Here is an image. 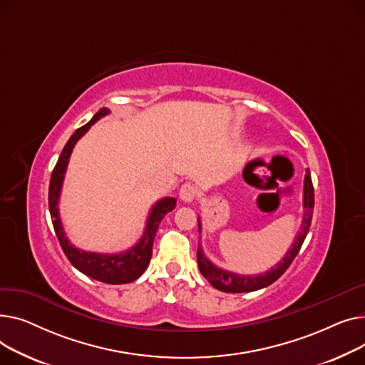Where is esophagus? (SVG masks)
Here are the masks:
<instances>
[{
    "label": "esophagus",
    "instance_id": "obj_1",
    "mask_svg": "<svg viewBox=\"0 0 365 365\" xmlns=\"http://www.w3.org/2000/svg\"><path fill=\"white\" fill-rule=\"evenodd\" d=\"M196 192H197V188H196L195 184L185 182L180 188V199L182 202H185V203H191L192 200H195V197H196Z\"/></svg>",
    "mask_w": 365,
    "mask_h": 365
}]
</instances>
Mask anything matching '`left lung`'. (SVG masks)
<instances>
[{"instance_id": "obj_1", "label": "left lung", "mask_w": 365, "mask_h": 365, "mask_svg": "<svg viewBox=\"0 0 365 365\" xmlns=\"http://www.w3.org/2000/svg\"><path fill=\"white\" fill-rule=\"evenodd\" d=\"M304 210L305 212H304L301 231H299L294 237V243L287 250L284 258L275 267H272L269 271H267L264 274H258V275H240V274H235L231 271L221 269L217 265H213L206 258L203 250H202V246L199 245L197 265H199L202 275L213 287L221 290V292H227V293H247V292H255V290H259V289H264V287L272 284L290 267V264L296 258V255L299 253V250H301L307 234L309 231V227H311L312 212H314V187H312L309 169H307V175H305V181H304ZM200 228H202V224L199 220V232H200Z\"/></svg>"}]
</instances>
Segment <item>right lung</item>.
<instances>
[{
    "mask_svg": "<svg viewBox=\"0 0 365 365\" xmlns=\"http://www.w3.org/2000/svg\"><path fill=\"white\" fill-rule=\"evenodd\" d=\"M109 112L110 110L106 109V107L100 109L88 123L78 128V130L73 133V135L69 138V141L66 143V145H64V148L61 150L60 158L53 169L51 180H50L48 207H50V215L53 220L56 235L64 255L68 256L71 264L76 269H79L82 274L94 278V280H98L107 284H125V283H131L137 280V278L147 269L150 259H152V249H153V242L156 237L159 224L168 212L175 209L177 199L163 197L159 202H156L148 213L143 237L138 240L135 246L122 253L107 255V253L85 252L75 247L69 242V239L66 237V232L63 230V224L58 213V199H60L64 174H66L72 150L78 143V140L90 130L91 125H94L103 116L109 115Z\"/></svg>",
    "mask_w": 365,
    "mask_h": 365,
    "instance_id": "add662e5",
    "label": "right lung"
}]
</instances>
